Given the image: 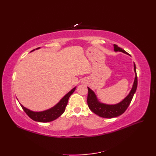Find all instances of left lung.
I'll return each instance as SVG.
<instances>
[{
    "mask_svg": "<svg viewBox=\"0 0 156 156\" xmlns=\"http://www.w3.org/2000/svg\"><path fill=\"white\" fill-rule=\"evenodd\" d=\"M114 50L115 51H121L129 55L128 53L126 52L124 49L119 48L117 45L114 44ZM134 66V72H135V80L133 82V87L129 94L123 100L115 105H107L105 103H102L98 100V98L96 96L93 90L88 87V94L87 97V103L89 108L95 113L98 115L99 117L103 118H114L117 117L118 116L122 115L123 112L127 110L129 105H130L132 101V98L133 97V95L135 93L137 87V76L136 72V66L135 63L133 64Z\"/></svg>",
    "mask_w": 156,
    "mask_h": 156,
    "instance_id": "left-lung-1",
    "label": "left lung"
}]
</instances>
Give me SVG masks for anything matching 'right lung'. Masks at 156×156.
<instances>
[{
	"mask_svg": "<svg viewBox=\"0 0 156 156\" xmlns=\"http://www.w3.org/2000/svg\"><path fill=\"white\" fill-rule=\"evenodd\" d=\"M40 48H38L36 49H38ZM32 50L31 51H34ZM76 90V87H74L73 89L68 92L64 97H63L58 103L56 104L54 107H53L50 108L48 109V110H45L44 111H40V112H35L29 110V109L25 107L20 104V105L21 106L22 108L23 109L26 114H27L29 117H30L31 119H33L34 121H37V122H50L52 121L55 120L56 119H58L59 116H61L64 112L65 111L66 107L68 105V99L69 97L72 95L73 92H74Z\"/></svg>",
	"mask_w": 156,
	"mask_h": 156,
	"instance_id": "right-lung-1",
	"label": "right lung"
}]
</instances>
